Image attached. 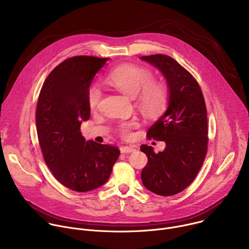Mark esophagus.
Returning <instances> with one entry per match:
<instances>
[{
  "label": "esophagus",
  "instance_id": "1",
  "mask_svg": "<svg viewBox=\"0 0 249 249\" xmlns=\"http://www.w3.org/2000/svg\"><path fill=\"white\" fill-rule=\"evenodd\" d=\"M135 151H136V147H133V146H121L120 147V152L122 154H129V153H132Z\"/></svg>",
  "mask_w": 249,
  "mask_h": 249
}]
</instances>
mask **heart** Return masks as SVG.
<instances>
[{
    "label": "heart",
    "instance_id": "obj_1",
    "mask_svg": "<svg viewBox=\"0 0 249 249\" xmlns=\"http://www.w3.org/2000/svg\"><path fill=\"white\" fill-rule=\"evenodd\" d=\"M108 84L120 90L122 93L135 98L148 113L160 111L167 102L168 91L163 84L152 83L153 75L149 70L136 66H120L108 74L106 78ZM101 99V90L97 85H92L89 89L88 100L89 107L94 109ZM138 126V122L133 120L122 123L119 127L120 134L128 138L131 129Z\"/></svg>",
    "mask_w": 249,
    "mask_h": 249
}]
</instances>
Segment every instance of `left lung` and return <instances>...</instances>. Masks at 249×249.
<instances>
[{
  "mask_svg": "<svg viewBox=\"0 0 249 249\" xmlns=\"http://www.w3.org/2000/svg\"><path fill=\"white\" fill-rule=\"evenodd\" d=\"M157 68L165 79L168 99L163 114L149 128L148 137L163 141V152L142 145L148 163L141 172L143 185L160 196L183 191L201 168L208 146L207 109L201 89L193 76L169 56L140 58Z\"/></svg>",
  "mask_w": 249,
  "mask_h": 249,
  "instance_id": "8db88e82",
  "label": "left lung"
}]
</instances>
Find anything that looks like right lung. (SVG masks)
Segmentation results:
<instances>
[{"label": "right lung", "instance_id": "1", "mask_svg": "<svg viewBox=\"0 0 249 249\" xmlns=\"http://www.w3.org/2000/svg\"><path fill=\"white\" fill-rule=\"evenodd\" d=\"M109 58L76 56L58 65L38 97L36 130L44 160L69 189L88 192L108 180L120 152L86 139L81 124L89 120V89Z\"/></svg>", "mask_w": 249, "mask_h": 249}]
</instances>
